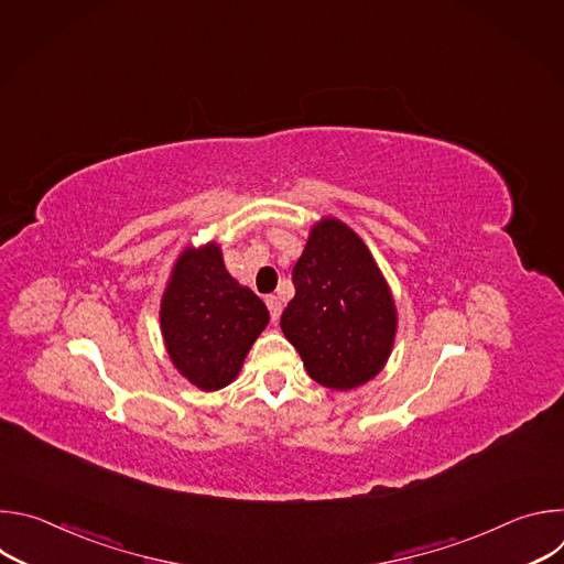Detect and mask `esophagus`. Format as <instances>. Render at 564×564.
Returning a JSON list of instances; mask_svg holds the SVG:
<instances>
[{"mask_svg": "<svg viewBox=\"0 0 564 564\" xmlns=\"http://www.w3.org/2000/svg\"><path fill=\"white\" fill-rule=\"evenodd\" d=\"M265 303H268V307H270V316H272V321H276V318L281 316V310H283L281 299H279V296H274V294H270V296L265 299Z\"/></svg>", "mask_w": 564, "mask_h": 564, "instance_id": "obj_1", "label": "esophagus"}]
</instances>
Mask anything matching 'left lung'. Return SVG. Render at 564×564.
<instances>
[{"mask_svg": "<svg viewBox=\"0 0 564 564\" xmlns=\"http://www.w3.org/2000/svg\"><path fill=\"white\" fill-rule=\"evenodd\" d=\"M292 281L281 330L307 375L333 390L377 377L392 352L397 305L361 236L335 216L316 220Z\"/></svg>", "mask_w": 564, "mask_h": 564, "instance_id": "obj_1", "label": "left lung"}]
</instances>
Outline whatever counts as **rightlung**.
<instances>
[{
	"label": "right lung",
	"mask_w": 564,
	"mask_h": 564,
	"mask_svg": "<svg viewBox=\"0 0 564 564\" xmlns=\"http://www.w3.org/2000/svg\"><path fill=\"white\" fill-rule=\"evenodd\" d=\"M268 321L265 303L227 272L216 240L181 252L160 301V333L189 383L205 392L231 383Z\"/></svg>",
	"instance_id": "1"
}]
</instances>
